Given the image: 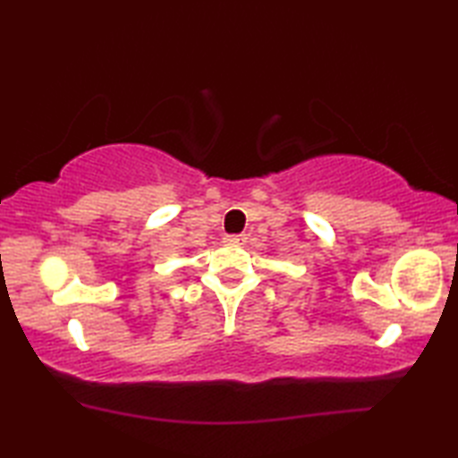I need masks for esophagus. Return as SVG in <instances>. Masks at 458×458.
Here are the masks:
<instances>
[{"label":"esophagus","mask_w":458,"mask_h":458,"mask_svg":"<svg viewBox=\"0 0 458 458\" xmlns=\"http://www.w3.org/2000/svg\"><path fill=\"white\" fill-rule=\"evenodd\" d=\"M226 240L230 242V244H244L248 238L244 234H236V236H228Z\"/></svg>","instance_id":"obj_1"}]
</instances>
